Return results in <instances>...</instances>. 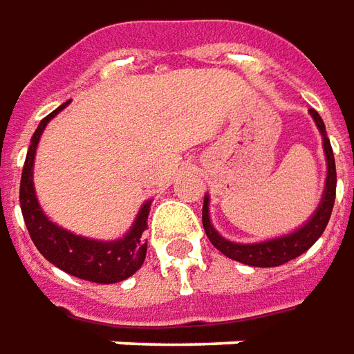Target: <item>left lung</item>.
Instances as JSON below:
<instances>
[{"label":"left lung","mask_w":354,"mask_h":354,"mask_svg":"<svg viewBox=\"0 0 354 354\" xmlns=\"http://www.w3.org/2000/svg\"><path fill=\"white\" fill-rule=\"evenodd\" d=\"M310 115L315 121V127L322 133L323 153H325V165H327L325 188H323L319 205L315 207V212L310 215V219L304 225H299L298 229H294L288 235L266 239V241H259V243H235V241H229V239L223 237L214 227L212 217H209V196L205 194L203 209H201L203 229H205L207 239L212 241V245L219 252H223L227 259L249 264V266H261V268L280 266V264H286L292 259L299 257L301 252H306L323 235L325 227L329 223L331 212H333V203H335V156H333V149H331V142L327 139L325 123H323L319 113L315 109H310Z\"/></svg>","instance_id":"8db88e82"}]
</instances>
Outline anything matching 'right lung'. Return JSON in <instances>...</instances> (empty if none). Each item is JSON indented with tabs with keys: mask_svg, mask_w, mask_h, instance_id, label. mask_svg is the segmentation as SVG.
<instances>
[{
	"mask_svg": "<svg viewBox=\"0 0 354 354\" xmlns=\"http://www.w3.org/2000/svg\"><path fill=\"white\" fill-rule=\"evenodd\" d=\"M68 104H62L50 115H46L32 133L31 147L25 158L23 174H21V188L19 201L25 225L29 229L35 247L48 262L68 274L97 282V284H115L133 276L145 262L147 257V241L142 233L147 229V219L151 212L153 200H147L140 205L139 214L133 225L119 239L111 241H97V239L84 237L68 231L64 227L56 225L55 221L44 214L41 203L37 200V192L32 184V168H35V154L37 145L41 140L44 127L50 119H55Z\"/></svg>",
	"mask_w": 354,
	"mask_h": 354,
	"instance_id": "1",
	"label": "right lung"
}]
</instances>
